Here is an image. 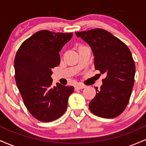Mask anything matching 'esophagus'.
<instances>
[{"label":"esophagus","mask_w":146,"mask_h":146,"mask_svg":"<svg viewBox=\"0 0 146 146\" xmlns=\"http://www.w3.org/2000/svg\"><path fill=\"white\" fill-rule=\"evenodd\" d=\"M85 87H86L85 85L81 84H79L77 85V86H75V90H80V89H82V88H85Z\"/></svg>","instance_id":"1"}]
</instances>
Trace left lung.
Here are the masks:
<instances>
[{
    "instance_id": "left-lung-1",
    "label": "left lung",
    "mask_w": 146,
    "mask_h": 146,
    "mask_svg": "<svg viewBox=\"0 0 146 146\" xmlns=\"http://www.w3.org/2000/svg\"><path fill=\"white\" fill-rule=\"evenodd\" d=\"M75 35L89 44L95 56V68L106 75L100 89H95L90 110L103 118L119 116L128 105L135 82V64L131 52L106 30L94 29Z\"/></svg>"
}]
</instances>
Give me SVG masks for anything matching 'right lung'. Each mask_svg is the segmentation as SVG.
I'll return each mask as SVG.
<instances>
[{
	"label": "right lung",
	"instance_id": "add662e5",
	"mask_svg": "<svg viewBox=\"0 0 146 146\" xmlns=\"http://www.w3.org/2000/svg\"><path fill=\"white\" fill-rule=\"evenodd\" d=\"M73 33L41 30L24 41L14 59L15 80L23 102L36 119L49 122L66 111L74 87L52 86V68L60 64L59 52Z\"/></svg>",
	"mask_w": 146,
	"mask_h": 146
}]
</instances>
